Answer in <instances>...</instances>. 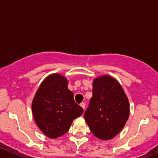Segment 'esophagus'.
<instances>
[{
	"instance_id": "34e87169",
	"label": "esophagus",
	"mask_w": 158,
	"mask_h": 158,
	"mask_svg": "<svg viewBox=\"0 0 158 158\" xmlns=\"http://www.w3.org/2000/svg\"><path fill=\"white\" fill-rule=\"evenodd\" d=\"M80 106L82 107V108L84 109V110H85V107H86V104H85V103L82 102V103H81V104H80Z\"/></svg>"
}]
</instances>
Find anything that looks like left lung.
<instances>
[{"label": "left lung", "instance_id": "8db88e82", "mask_svg": "<svg viewBox=\"0 0 158 158\" xmlns=\"http://www.w3.org/2000/svg\"><path fill=\"white\" fill-rule=\"evenodd\" d=\"M129 116V100L122 86L110 76L96 78L84 118L94 135L108 140L121 132Z\"/></svg>", "mask_w": 158, "mask_h": 158}]
</instances>
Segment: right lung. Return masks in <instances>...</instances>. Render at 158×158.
<instances>
[{
    "label": "right lung",
    "mask_w": 158,
    "mask_h": 158,
    "mask_svg": "<svg viewBox=\"0 0 158 158\" xmlns=\"http://www.w3.org/2000/svg\"><path fill=\"white\" fill-rule=\"evenodd\" d=\"M32 111L40 129L55 139L69 131L83 109L75 102L74 94L68 89L67 79L54 73L41 82L32 100Z\"/></svg>",
    "instance_id": "right-lung-1"
}]
</instances>
